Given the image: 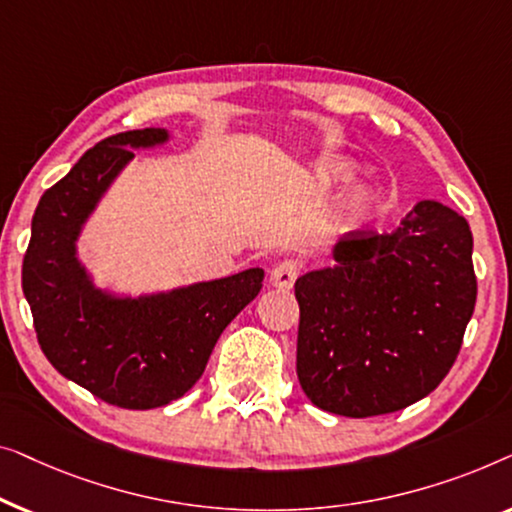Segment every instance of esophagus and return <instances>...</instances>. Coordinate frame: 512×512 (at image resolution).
Here are the masks:
<instances>
[{
    "label": "esophagus",
    "instance_id": "esophagus-1",
    "mask_svg": "<svg viewBox=\"0 0 512 512\" xmlns=\"http://www.w3.org/2000/svg\"><path fill=\"white\" fill-rule=\"evenodd\" d=\"M297 276H299V264L294 262V259H283V262L273 266L271 283L280 287V290H290Z\"/></svg>",
    "mask_w": 512,
    "mask_h": 512
}]
</instances>
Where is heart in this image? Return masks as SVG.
<instances>
[{
	"label": "heart",
	"mask_w": 512,
	"mask_h": 512,
	"mask_svg": "<svg viewBox=\"0 0 512 512\" xmlns=\"http://www.w3.org/2000/svg\"><path fill=\"white\" fill-rule=\"evenodd\" d=\"M345 171H348V169L338 167V169H331V174H334V176H343ZM350 208H352V211H355V213L369 211V208H371V194H369V192H362V190L355 192V194H352V199H350Z\"/></svg>",
	"instance_id": "heart-1"
}]
</instances>
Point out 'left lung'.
<instances>
[{
    "label": "left lung",
    "instance_id": "left-lung-1",
    "mask_svg": "<svg viewBox=\"0 0 512 512\" xmlns=\"http://www.w3.org/2000/svg\"><path fill=\"white\" fill-rule=\"evenodd\" d=\"M462 215L417 201L390 234L352 232L294 283L297 376L315 406L373 417L434 392L455 364L478 280Z\"/></svg>",
    "mask_w": 512,
    "mask_h": 512
}]
</instances>
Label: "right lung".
Here are the masks:
<instances>
[{"label": "right lung", "instance_id": "obj_1", "mask_svg": "<svg viewBox=\"0 0 512 512\" xmlns=\"http://www.w3.org/2000/svg\"><path fill=\"white\" fill-rule=\"evenodd\" d=\"M164 129H132L92 146L48 187L32 218L23 292L48 362L111 406L160 408L201 378L225 327L262 290V269L146 299L92 290L74 241L111 178L132 160L129 146H155Z\"/></svg>", "mask_w": 512, "mask_h": 512}]
</instances>
